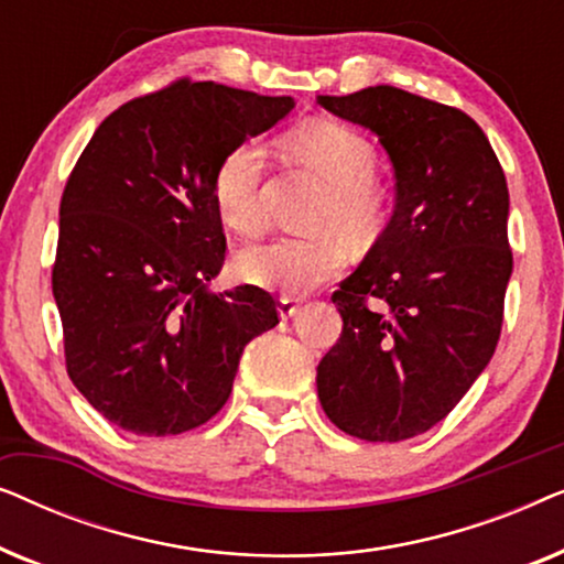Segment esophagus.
Here are the masks:
<instances>
[{
  "label": "esophagus",
  "instance_id": "obj_1",
  "mask_svg": "<svg viewBox=\"0 0 564 564\" xmlns=\"http://www.w3.org/2000/svg\"><path fill=\"white\" fill-rule=\"evenodd\" d=\"M300 311V300L297 297H280V315L284 321L292 318Z\"/></svg>",
  "mask_w": 564,
  "mask_h": 564
}]
</instances>
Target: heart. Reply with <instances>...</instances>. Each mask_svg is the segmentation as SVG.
Here are the masks:
<instances>
[{
  "label": "heart",
  "mask_w": 564,
  "mask_h": 564,
  "mask_svg": "<svg viewBox=\"0 0 564 564\" xmlns=\"http://www.w3.org/2000/svg\"><path fill=\"white\" fill-rule=\"evenodd\" d=\"M284 149L300 164L330 182L318 226L338 228L351 241H367L384 220V195L377 187V151L359 130L341 122L315 120L292 130ZM264 151L257 143H238L220 159L213 176V197L230 228L251 234L264 218L261 205ZM344 246L334 234L311 238L276 236L249 246L238 259L243 280L269 290L305 292L344 267Z\"/></svg>",
  "instance_id": "1"
}]
</instances>
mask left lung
<instances>
[{"mask_svg":"<svg viewBox=\"0 0 564 564\" xmlns=\"http://www.w3.org/2000/svg\"><path fill=\"white\" fill-rule=\"evenodd\" d=\"M318 105L380 138L395 210L334 292L344 318L318 365V398L338 429L405 442L465 398L496 351L513 257L508 187L480 126L395 87Z\"/></svg>","mask_w":564,"mask_h":564,"instance_id":"obj_1","label":"left lung"}]
</instances>
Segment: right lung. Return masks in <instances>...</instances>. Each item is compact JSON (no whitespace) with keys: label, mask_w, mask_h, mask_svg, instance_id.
I'll use <instances>...</instances> for the list:
<instances>
[{"label":"right lung","mask_w":564,"mask_h":564,"mask_svg":"<svg viewBox=\"0 0 564 564\" xmlns=\"http://www.w3.org/2000/svg\"><path fill=\"white\" fill-rule=\"evenodd\" d=\"M292 97L176 82L95 130L61 197L53 297L76 390L115 426L172 436L226 405L246 344L280 323L267 290L213 292L226 259L220 159Z\"/></svg>","instance_id":"add662e5"}]
</instances>
